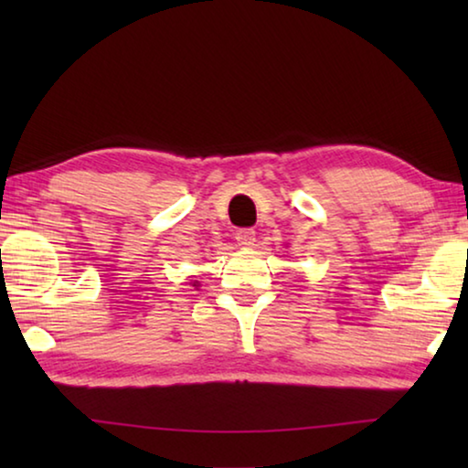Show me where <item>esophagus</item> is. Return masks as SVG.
<instances>
[{
  "label": "esophagus",
  "mask_w": 468,
  "mask_h": 468,
  "mask_svg": "<svg viewBox=\"0 0 468 468\" xmlns=\"http://www.w3.org/2000/svg\"><path fill=\"white\" fill-rule=\"evenodd\" d=\"M235 239L237 243L243 245V248H250V245L256 241V231H253V229H239V231L235 233Z\"/></svg>",
  "instance_id": "obj_1"
}]
</instances>
